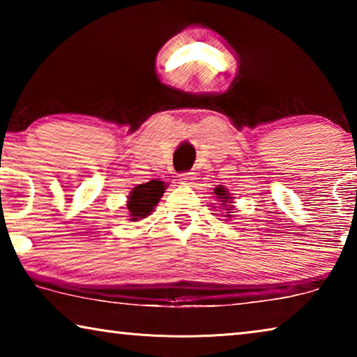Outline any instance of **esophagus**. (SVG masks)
<instances>
[{"label": "esophagus", "instance_id": "34e87169", "mask_svg": "<svg viewBox=\"0 0 357 357\" xmlns=\"http://www.w3.org/2000/svg\"><path fill=\"white\" fill-rule=\"evenodd\" d=\"M193 179H195V176H193L192 173H184V174H181V176H179V183L183 185H192Z\"/></svg>", "mask_w": 357, "mask_h": 357}]
</instances>
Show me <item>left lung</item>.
Here are the masks:
<instances>
[{
  "label": "left lung",
  "mask_w": 357,
  "mask_h": 357,
  "mask_svg": "<svg viewBox=\"0 0 357 357\" xmlns=\"http://www.w3.org/2000/svg\"><path fill=\"white\" fill-rule=\"evenodd\" d=\"M214 195V198L217 202H219V204H217V206H214L215 208V211H220V214H222V217H227V219H231L233 217V214H231V211H233V197H231V193L228 192V189H225V187L223 185H217V187H214V192H211Z\"/></svg>",
  "instance_id": "8db88e82"
}]
</instances>
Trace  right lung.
I'll return each instance as SVG.
<instances>
[{"label":"right lung","instance_id":"right-lung-1","mask_svg":"<svg viewBox=\"0 0 357 357\" xmlns=\"http://www.w3.org/2000/svg\"><path fill=\"white\" fill-rule=\"evenodd\" d=\"M167 187L168 185L164 183V181H157V179L135 185L134 189L130 190L128 197V204H126L129 211L128 220L138 222L151 215V213H153L154 208L157 206V203L160 202V198L164 195Z\"/></svg>","mask_w":357,"mask_h":357}]
</instances>
